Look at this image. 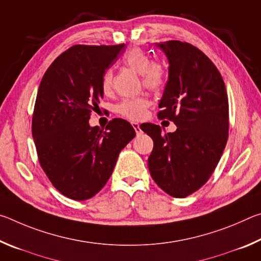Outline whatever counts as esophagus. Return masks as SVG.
<instances>
[{"mask_svg": "<svg viewBox=\"0 0 261 261\" xmlns=\"http://www.w3.org/2000/svg\"><path fill=\"white\" fill-rule=\"evenodd\" d=\"M132 126H134V129H135V131H136V134H137V135H139L140 132H141V130H140V126H139L138 123H132Z\"/></svg>", "mask_w": 261, "mask_h": 261, "instance_id": "obj_1", "label": "esophagus"}]
</instances>
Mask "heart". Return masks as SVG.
<instances>
[{
	"label": "heart",
	"instance_id": "b5f03b06",
	"mask_svg": "<svg viewBox=\"0 0 261 261\" xmlns=\"http://www.w3.org/2000/svg\"><path fill=\"white\" fill-rule=\"evenodd\" d=\"M127 67L135 70L141 76L143 85L151 91L160 90L165 82V71L160 64L154 63L139 48H132L123 57ZM113 87V70L107 69L101 78V88L105 93H109ZM148 101L145 98L125 99L117 105L116 112L131 121L143 120L146 115Z\"/></svg>",
	"mask_w": 261,
	"mask_h": 261
}]
</instances>
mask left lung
Here are the masks:
<instances>
[{"label":"left lung","instance_id":"1","mask_svg":"<svg viewBox=\"0 0 261 261\" xmlns=\"http://www.w3.org/2000/svg\"><path fill=\"white\" fill-rule=\"evenodd\" d=\"M169 62V77L159 103L160 120L177 126L140 127L153 139L148 169L154 182L175 198L196 192L210 179L228 140L229 105L222 76L197 47L177 40L156 43Z\"/></svg>","mask_w":261,"mask_h":261}]
</instances>
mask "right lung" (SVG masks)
Instances as JSON below:
<instances>
[{
  "mask_svg": "<svg viewBox=\"0 0 261 261\" xmlns=\"http://www.w3.org/2000/svg\"><path fill=\"white\" fill-rule=\"evenodd\" d=\"M123 48L124 43L70 47L50 64L39 86L32 117L39 162L55 189L70 199L95 196L136 136L122 118L110 121L106 130L88 124L103 98L102 74Z\"/></svg>",
  "mask_w": 261,
  "mask_h": 261,
  "instance_id": "1",
  "label": "right lung"
}]
</instances>
